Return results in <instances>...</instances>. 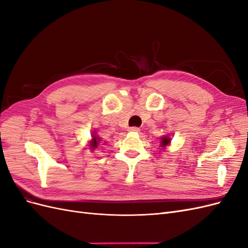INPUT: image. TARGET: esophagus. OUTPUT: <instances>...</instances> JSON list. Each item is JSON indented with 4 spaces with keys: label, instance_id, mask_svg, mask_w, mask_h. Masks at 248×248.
I'll list each match as a JSON object with an SVG mask.
<instances>
[{
    "label": "esophagus",
    "instance_id": "esophagus-1",
    "mask_svg": "<svg viewBox=\"0 0 248 248\" xmlns=\"http://www.w3.org/2000/svg\"><path fill=\"white\" fill-rule=\"evenodd\" d=\"M140 128L139 127H130L129 128V131H131V132H140Z\"/></svg>",
    "mask_w": 248,
    "mask_h": 248
}]
</instances>
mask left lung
Returning a JSON list of instances; mask_svg holds the SVG:
<instances>
[{
  "label": "left lung",
  "mask_w": 248,
  "mask_h": 248,
  "mask_svg": "<svg viewBox=\"0 0 248 248\" xmlns=\"http://www.w3.org/2000/svg\"><path fill=\"white\" fill-rule=\"evenodd\" d=\"M160 150H166L167 149V147H169L170 145V142H171V137L170 136V134H166V136H162L161 138H160Z\"/></svg>",
  "instance_id": "1"
}]
</instances>
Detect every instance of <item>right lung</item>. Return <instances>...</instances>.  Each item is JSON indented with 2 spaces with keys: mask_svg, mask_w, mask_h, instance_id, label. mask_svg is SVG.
I'll list each match as a JSON object with an SVG mask.
<instances>
[{
  "mask_svg": "<svg viewBox=\"0 0 248 248\" xmlns=\"http://www.w3.org/2000/svg\"><path fill=\"white\" fill-rule=\"evenodd\" d=\"M99 145H104V144L102 141V139L98 136V133H97V130H94L91 133V140L88 141L87 147L90 151L93 152V151H95L96 148H98Z\"/></svg>",
  "mask_w": 248,
  "mask_h": 248,
  "instance_id": "add662e5",
  "label": "right lung"
}]
</instances>
